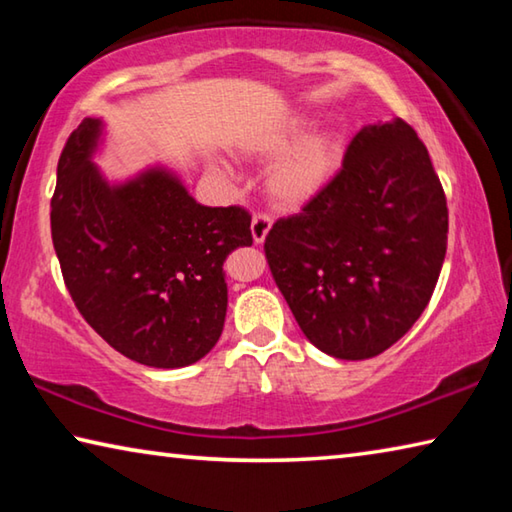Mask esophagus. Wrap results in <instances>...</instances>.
<instances>
[{
    "mask_svg": "<svg viewBox=\"0 0 512 512\" xmlns=\"http://www.w3.org/2000/svg\"><path fill=\"white\" fill-rule=\"evenodd\" d=\"M271 223H273L271 216L264 214V212H257V214L253 216V223H250V230H253L255 244H262V241L266 239L268 230H271Z\"/></svg>",
    "mask_w": 512,
    "mask_h": 512,
    "instance_id": "34e87169",
    "label": "esophagus"
}]
</instances>
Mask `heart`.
<instances>
[{"mask_svg":"<svg viewBox=\"0 0 512 512\" xmlns=\"http://www.w3.org/2000/svg\"><path fill=\"white\" fill-rule=\"evenodd\" d=\"M300 128H291L284 133H273L259 140L253 146V153L259 158H273V155L289 149L296 140ZM341 164V140L336 133H316L305 137L277 160L266 178V189L271 201L277 207H300L311 201L323 189Z\"/></svg>","mask_w":512,"mask_h":512,"instance_id":"heart-1","label":"heart"}]
</instances>
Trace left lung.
Segmentation results:
<instances>
[{
    "mask_svg": "<svg viewBox=\"0 0 512 512\" xmlns=\"http://www.w3.org/2000/svg\"><path fill=\"white\" fill-rule=\"evenodd\" d=\"M447 198L404 119L352 137L341 169L264 253L307 339L336 359H370L409 332L447 253Z\"/></svg>",
    "mask_w": 512,
    "mask_h": 512,
    "instance_id": "1",
    "label": "left lung"
}]
</instances>
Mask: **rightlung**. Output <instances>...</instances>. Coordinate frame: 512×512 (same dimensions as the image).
I'll return each mask as SVG.
<instances>
[{
  "instance_id": "add662e5",
  "label": "right lung",
  "mask_w": 512,
  "mask_h": 512,
  "mask_svg": "<svg viewBox=\"0 0 512 512\" xmlns=\"http://www.w3.org/2000/svg\"><path fill=\"white\" fill-rule=\"evenodd\" d=\"M99 119L67 137L51 196V239L76 309L110 348L183 368L223 332V262L253 244L239 205L205 207L162 169L110 187L90 162Z\"/></svg>"
}]
</instances>
